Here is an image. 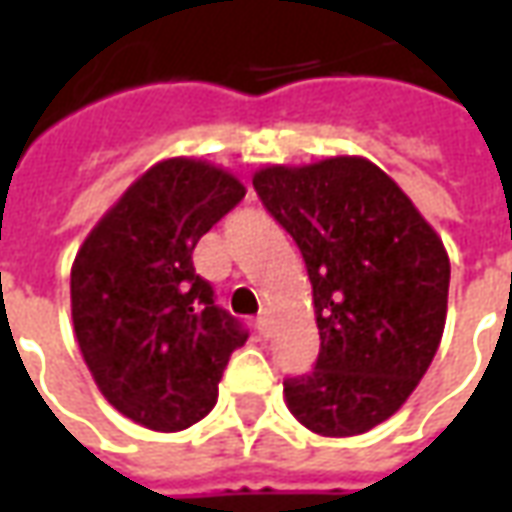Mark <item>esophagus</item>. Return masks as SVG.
I'll return each instance as SVG.
<instances>
[{
    "label": "esophagus",
    "instance_id": "obj_1",
    "mask_svg": "<svg viewBox=\"0 0 512 512\" xmlns=\"http://www.w3.org/2000/svg\"><path fill=\"white\" fill-rule=\"evenodd\" d=\"M255 332L260 334V337H268V334H271V323H268L266 315H257L255 318Z\"/></svg>",
    "mask_w": 512,
    "mask_h": 512
}]
</instances>
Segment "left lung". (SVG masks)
Masks as SVG:
<instances>
[{
	"label": "left lung",
	"instance_id": "8db88e82",
	"mask_svg": "<svg viewBox=\"0 0 512 512\" xmlns=\"http://www.w3.org/2000/svg\"><path fill=\"white\" fill-rule=\"evenodd\" d=\"M252 183L301 249L321 334L315 367L285 378L288 408L321 436L367 433L406 403L439 351L450 257L367 158L266 167Z\"/></svg>",
	"mask_w": 512,
	"mask_h": 512
}]
</instances>
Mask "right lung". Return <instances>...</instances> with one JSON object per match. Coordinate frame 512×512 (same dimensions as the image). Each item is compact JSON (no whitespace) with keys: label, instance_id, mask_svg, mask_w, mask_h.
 <instances>
[{"label":"right lung","instance_id":"right-lung-1","mask_svg":"<svg viewBox=\"0 0 512 512\" xmlns=\"http://www.w3.org/2000/svg\"><path fill=\"white\" fill-rule=\"evenodd\" d=\"M244 194L208 161L167 158L128 186L73 260L84 362L106 400L145 428L175 433L200 422L216 406L230 354L249 337L191 260Z\"/></svg>","mask_w":512,"mask_h":512}]
</instances>
